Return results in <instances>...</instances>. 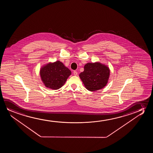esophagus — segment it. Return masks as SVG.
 <instances>
[{"instance_id":"obj_1","label":"esophagus","mask_w":153,"mask_h":153,"mask_svg":"<svg viewBox=\"0 0 153 153\" xmlns=\"http://www.w3.org/2000/svg\"><path fill=\"white\" fill-rule=\"evenodd\" d=\"M74 75L75 76L77 75V72L76 71H73Z\"/></svg>"}]
</instances>
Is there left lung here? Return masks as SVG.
<instances>
[{"label": "left lung", "instance_id": "8db88e82", "mask_svg": "<svg viewBox=\"0 0 153 153\" xmlns=\"http://www.w3.org/2000/svg\"><path fill=\"white\" fill-rule=\"evenodd\" d=\"M110 76V69L105 64L99 62L88 63L84 66V71L79 77L86 89L94 91L107 85Z\"/></svg>", "mask_w": 153, "mask_h": 153}]
</instances>
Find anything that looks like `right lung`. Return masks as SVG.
<instances>
[{
  "label": "right lung",
  "instance_id": "add662e5",
  "mask_svg": "<svg viewBox=\"0 0 153 153\" xmlns=\"http://www.w3.org/2000/svg\"><path fill=\"white\" fill-rule=\"evenodd\" d=\"M40 76L47 88L57 90L61 88L71 75V71L60 61L49 63L41 67Z\"/></svg>",
  "mask_w": 153,
  "mask_h": 153
}]
</instances>
